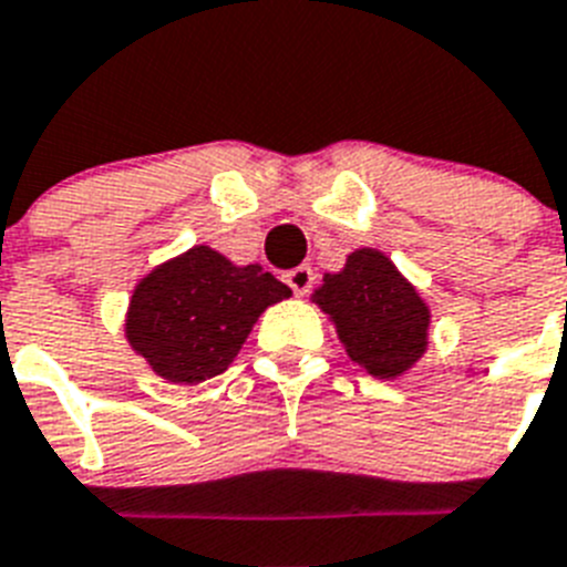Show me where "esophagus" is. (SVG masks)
<instances>
[{
    "label": "esophagus",
    "instance_id": "34e87169",
    "mask_svg": "<svg viewBox=\"0 0 567 567\" xmlns=\"http://www.w3.org/2000/svg\"><path fill=\"white\" fill-rule=\"evenodd\" d=\"M285 282L291 285L293 293H308L313 288V270L306 268V265H299V268L285 274Z\"/></svg>",
    "mask_w": 567,
    "mask_h": 567
}]
</instances>
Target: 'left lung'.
Here are the masks:
<instances>
[{
  "instance_id": "obj_1",
  "label": "left lung",
  "mask_w": 567,
  "mask_h": 567,
  "mask_svg": "<svg viewBox=\"0 0 567 567\" xmlns=\"http://www.w3.org/2000/svg\"><path fill=\"white\" fill-rule=\"evenodd\" d=\"M346 354L378 380H398L430 349V302L378 247H357L311 293Z\"/></svg>"
}]
</instances>
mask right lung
<instances>
[{"instance_id": "obj_1", "label": "right lung", "mask_w": 567, "mask_h": 567, "mask_svg": "<svg viewBox=\"0 0 567 567\" xmlns=\"http://www.w3.org/2000/svg\"><path fill=\"white\" fill-rule=\"evenodd\" d=\"M288 297L291 288L259 265L193 245L135 285L123 334L158 378L195 386L225 372L261 313Z\"/></svg>"}]
</instances>
